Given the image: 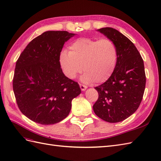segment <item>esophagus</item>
<instances>
[{
  "instance_id": "1",
  "label": "esophagus",
  "mask_w": 161,
  "mask_h": 161,
  "mask_svg": "<svg viewBox=\"0 0 161 161\" xmlns=\"http://www.w3.org/2000/svg\"><path fill=\"white\" fill-rule=\"evenodd\" d=\"M80 88L81 90H82V91H84V90L87 88V86H85V85H83V84H80Z\"/></svg>"
}]
</instances>
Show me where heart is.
Wrapping results in <instances>:
<instances>
[{"label": "heart", "instance_id": "1", "mask_svg": "<svg viewBox=\"0 0 161 161\" xmlns=\"http://www.w3.org/2000/svg\"><path fill=\"white\" fill-rule=\"evenodd\" d=\"M59 62L64 75L74 79L83 71L86 83H104L113 75L118 62L116 45L109 39H77L70 45L69 52L62 51Z\"/></svg>", "mask_w": 161, "mask_h": 161}]
</instances>
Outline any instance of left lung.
<instances>
[{"instance_id":"obj_1","label":"left lung","mask_w":161,"mask_h":161,"mask_svg":"<svg viewBox=\"0 0 161 161\" xmlns=\"http://www.w3.org/2000/svg\"><path fill=\"white\" fill-rule=\"evenodd\" d=\"M98 31L114 43L118 62L109 79L94 88L98 98L93 110L106 122H121L134 114L142 101L146 81L143 60L133 43L118 31L106 27Z\"/></svg>"}]
</instances>
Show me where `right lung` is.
<instances>
[{
    "label": "right lung",
    "mask_w": 161,
    "mask_h": 161,
    "mask_svg": "<svg viewBox=\"0 0 161 161\" xmlns=\"http://www.w3.org/2000/svg\"><path fill=\"white\" fill-rule=\"evenodd\" d=\"M67 31H46L28 44L16 62L13 89L19 110L41 125H53L67 117L71 101L81 93L77 82L64 75L59 56Z\"/></svg>",
    "instance_id": "right-lung-1"
}]
</instances>
